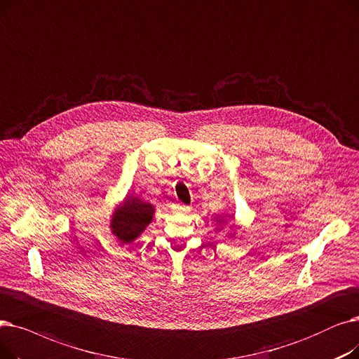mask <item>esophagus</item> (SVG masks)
Segmentation results:
<instances>
[{"instance_id": "obj_1", "label": "esophagus", "mask_w": 359, "mask_h": 359, "mask_svg": "<svg viewBox=\"0 0 359 359\" xmlns=\"http://www.w3.org/2000/svg\"><path fill=\"white\" fill-rule=\"evenodd\" d=\"M175 212H178V213H189L190 208L189 206H184V204H177Z\"/></svg>"}]
</instances>
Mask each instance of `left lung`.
<instances>
[{"label": "left lung", "mask_w": 359, "mask_h": 359, "mask_svg": "<svg viewBox=\"0 0 359 359\" xmlns=\"http://www.w3.org/2000/svg\"><path fill=\"white\" fill-rule=\"evenodd\" d=\"M220 222H222V220H220Z\"/></svg>", "instance_id": "8db88e82"}]
</instances>
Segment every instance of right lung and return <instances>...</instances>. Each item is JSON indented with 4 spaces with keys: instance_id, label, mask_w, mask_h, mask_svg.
<instances>
[{
    "instance_id": "obj_1",
    "label": "right lung",
    "mask_w": 359,
    "mask_h": 359,
    "mask_svg": "<svg viewBox=\"0 0 359 359\" xmlns=\"http://www.w3.org/2000/svg\"><path fill=\"white\" fill-rule=\"evenodd\" d=\"M153 216V206L139 198L128 197L124 206L118 209L112 217L111 226L118 240L127 244L134 241L143 229L150 224Z\"/></svg>"
}]
</instances>
